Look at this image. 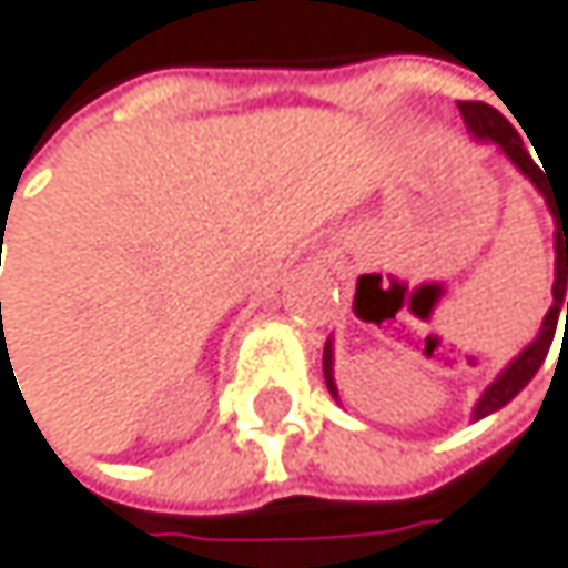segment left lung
Listing matches in <instances>:
<instances>
[{"label":"left lung","instance_id":"left-lung-1","mask_svg":"<svg viewBox=\"0 0 568 568\" xmlns=\"http://www.w3.org/2000/svg\"><path fill=\"white\" fill-rule=\"evenodd\" d=\"M458 110H462V116H465V124H468V131L475 134V138H485V141H495L508 158H511V164L529 178L542 194H546V201H549V212H552V219H556V286H552V310L546 313V320H542V329H539V336H536V343L532 346H525L511 363H508V371L485 390V397L478 400V407H475V420H481V417H488V414H495L498 407H505L525 384H529L532 377H536V371L542 367V359L549 356V346H552V336H556V326H559V313L566 310L568 316V303H566V282H568V191L566 194H556L549 184H546V168H539V161H532V154L525 151V144H521V138H518V131L508 124V120L495 110V106H488V103H481V100H468V103H458ZM566 333H568V323H566ZM323 374H326V387H329V394L336 397V384H333V349H329V343H326V353H323Z\"/></svg>","mask_w":568,"mask_h":568}]
</instances>
